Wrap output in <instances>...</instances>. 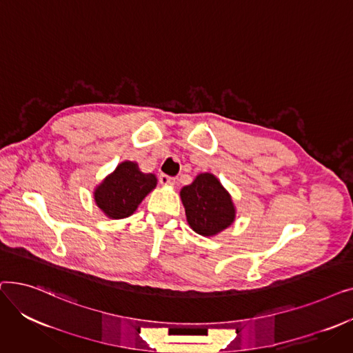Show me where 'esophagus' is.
Instances as JSON below:
<instances>
[{
    "mask_svg": "<svg viewBox=\"0 0 353 353\" xmlns=\"http://www.w3.org/2000/svg\"><path fill=\"white\" fill-rule=\"evenodd\" d=\"M159 181H160L161 184H164V186H172V184H174V177H170V176H167V174L161 173V174L159 176Z\"/></svg>",
    "mask_w": 353,
    "mask_h": 353,
    "instance_id": "esophagus-1",
    "label": "esophagus"
}]
</instances>
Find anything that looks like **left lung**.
Listing matches in <instances>:
<instances>
[{
	"mask_svg": "<svg viewBox=\"0 0 353 353\" xmlns=\"http://www.w3.org/2000/svg\"><path fill=\"white\" fill-rule=\"evenodd\" d=\"M190 228L201 236H214L234 220L230 194L210 173H201L180 192Z\"/></svg>",
	"mask_w": 353,
	"mask_h": 353,
	"instance_id": "obj_1",
	"label": "left lung"
}]
</instances>
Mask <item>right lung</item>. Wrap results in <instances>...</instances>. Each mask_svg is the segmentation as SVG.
<instances>
[{
  "label": "right lung",
  "mask_w": 353,
  "mask_h": 353,
  "mask_svg": "<svg viewBox=\"0 0 353 353\" xmlns=\"http://www.w3.org/2000/svg\"><path fill=\"white\" fill-rule=\"evenodd\" d=\"M156 184L154 174L141 173L133 161H123L103 180L94 192V199L105 216L124 219L134 213L141 200L156 188Z\"/></svg>",
  "instance_id": "right-lung-1"
}]
</instances>
